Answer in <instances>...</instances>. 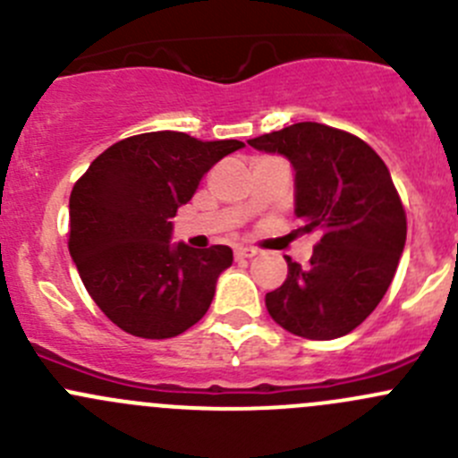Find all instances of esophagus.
Instances as JSON below:
<instances>
[{"mask_svg": "<svg viewBox=\"0 0 458 458\" xmlns=\"http://www.w3.org/2000/svg\"><path fill=\"white\" fill-rule=\"evenodd\" d=\"M257 255H259V250H255V248H243V246L234 248V257L237 259H252Z\"/></svg>", "mask_w": 458, "mask_h": 458, "instance_id": "1", "label": "esophagus"}]
</instances>
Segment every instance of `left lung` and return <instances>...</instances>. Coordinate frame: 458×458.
I'll return each mask as SVG.
<instances>
[{
    "instance_id": "left-lung-1",
    "label": "left lung",
    "mask_w": 458,
    "mask_h": 458,
    "mask_svg": "<svg viewBox=\"0 0 458 458\" xmlns=\"http://www.w3.org/2000/svg\"><path fill=\"white\" fill-rule=\"evenodd\" d=\"M248 143L293 164L299 233L318 237L310 267L285 259L288 276L266 294L267 312L303 339L348 335L378 306L403 255L408 224L390 170L363 140L315 122Z\"/></svg>"
}]
</instances>
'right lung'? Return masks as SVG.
Wrapping results in <instances>:
<instances>
[{
  "instance_id": "add662e5",
  "label": "right lung",
  "mask_w": 458,
  "mask_h": 458,
  "mask_svg": "<svg viewBox=\"0 0 458 458\" xmlns=\"http://www.w3.org/2000/svg\"><path fill=\"white\" fill-rule=\"evenodd\" d=\"M239 148L243 141L143 132L113 143L75 183L68 250L92 301L123 332L170 339L208 312L233 250L173 243L170 219Z\"/></svg>"
}]
</instances>
